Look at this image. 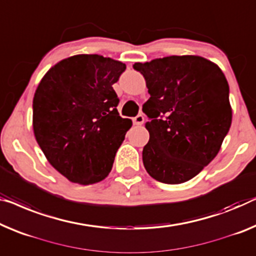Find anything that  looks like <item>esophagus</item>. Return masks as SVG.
I'll use <instances>...</instances> for the list:
<instances>
[{
    "mask_svg": "<svg viewBox=\"0 0 256 256\" xmlns=\"http://www.w3.org/2000/svg\"><path fill=\"white\" fill-rule=\"evenodd\" d=\"M144 122V117L139 114V115H136L134 118H133V124L134 125H141Z\"/></svg>",
    "mask_w": 256,
    "mask_h": 256,
    "instance_id": "obj_1",
    "label": "esophagus"
}]
</instances>
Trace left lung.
<instances>
[{"instance_id": "1", "label": "left lung", "mask_w": 256, "mask_h": 256, "mask_svg": "<svg viewBox=\"0 0 256 256\" xmlns=\"http://www.w3.org/2000/svg\"><path fill=\"white\" fill-rule=\"evenodd\" d=\"M150 98L142 106L150 141L144 169L164 184H182L210 163L232 122L228 84L215 63L200 56H168L134 63Z\"/></svg>"}]
</instances>
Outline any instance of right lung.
Instances as JSON below:
<instances>
[{
    "instance_id": "right-lung-1",
    "label": "right lung",
    "mask_w": 256,
    "mask_h": 256,
    "mask_svg": "<svg viewBox=\"0 0 256 256\" xmlns=\"http://www.w3.org/2000/svg\"><path fill=\"white\" fill-rule=\"evenodd\" d=\"M126 66L100 55H76L55 64L33 98L34 136L48 162L72 182L108 176L132 120L117 112L112 85Z\"/></svg>"
}]
</instances>
